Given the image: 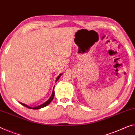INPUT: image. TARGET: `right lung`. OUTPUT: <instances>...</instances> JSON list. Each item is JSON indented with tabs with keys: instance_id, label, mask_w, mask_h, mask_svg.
I'll return each mask as SVG.
<instances>
[{
	"instance_id": "add662e5",
	"label": "right lung",
	"mask_w": 135,
	"mask_h": 135,
	"mask_svg": "<svg viewBox=\"0 0 135 135\" xmlns=\"http://www.w3.org/2000/svg\"><path fill=\"white\" fill-rule=\"evenodd\" d=\"M61 75H62V74H60L59 75V76H57V79H56V81H55V82H57V81L59 79ZM54 87H55V86H54ZM54 88H53L52 93L51 96L50 97V98H49L48 99H47V100L46 101V102H45V103H42V104H40V105H35V106H32V107L28 106V105L25 104H23V103H20V104H21L22 105H23V106H25V107H27V108H28V109H35V110H36V109H41V108H43V107H46V105H48L51 102V101L53 100L54 97V95H55V93H54Z\"/></svg>"
}]
</instances>
